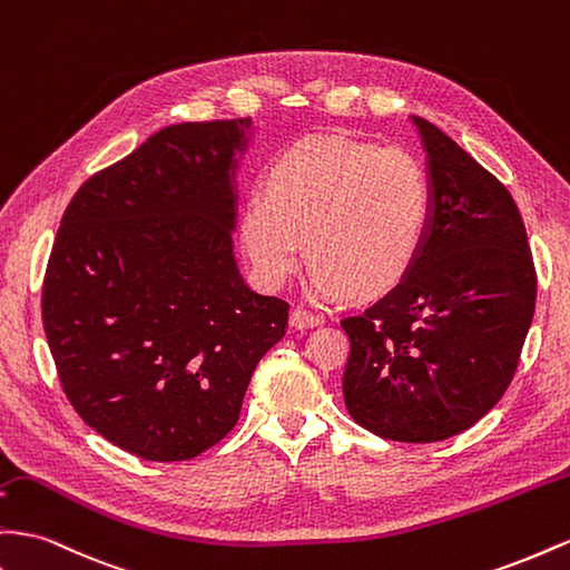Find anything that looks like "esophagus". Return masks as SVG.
Here are the masks:
<instances>
[{
	"instance_id": "esophagus-1",
	"label": "esophagus",
	"mask_w": 570,
	"mask_h": 570,
	"mask_svg": "<svg viewBox=\"0 0 570 570\" xmlns=\"http://www.w3.org/2000/svg\"><path fill=\"white\" fill-rule=\"evenodd\" d=\"M318 321H321L318 314H314L309 309H302V306H297V309H292V314H289V326L297 328V331L312 328V326H316Z\"/></svg>"
}]
</instances>
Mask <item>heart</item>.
Wrapping results in <instances>:
<instances>
[{
  "mask_svg": "<svg viewBox=\"0 0 570 570\" xmlns=\"http://www.w3.org/2000/svg\"><path fill=\"white\" fill-rule=\"evenodd\" d=\"M432 210V179L412 150L316 134L287 146L266 191L244 198L239 239L268 289L299 271L306 239L314 297L376 295L417 261Z\"/></svg>",
  "mask_w": 570,
  "mask_h": 570,
  "instance_id": "obj_1",
  "label": "heart"
}]
</instances>
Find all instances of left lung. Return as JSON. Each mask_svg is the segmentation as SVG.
<instances>
[{"label":"left lung","mask_w":570,"mask_h":570,"mask_svg":"<svg viewBox=\"0 0 570 570\" xmlns=\"http://www.w3.org/2000/svg\"><path fill=\"white\" fill-rule=\"evenodd\" d=\"M434 210L422 252L391 292L343 316L350 417L389 441L465 432L511 386L537 273L511 191L432 121L412 117Z\"/></svg>","instance_id":"1"}]
</instances>
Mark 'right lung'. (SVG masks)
<instances>
[{
	"label": "right lung",
	"instance_id": "1",
	"mask_svg": "<svg viewBox=\"0 0 570 570\" xmlns=\"http://www.w3.org/2000/svg\"><path fill=\"white\" fill-rule=\"evenodd\" d=\"M252 119L173 125L88 177L61 215L42 326L61 391L110 443L156 463L233 432L289 304L233 256L235 150Z\"/></svg>",
	"mask_w": 570,
	"mask_h": 570
}]
</instances>
